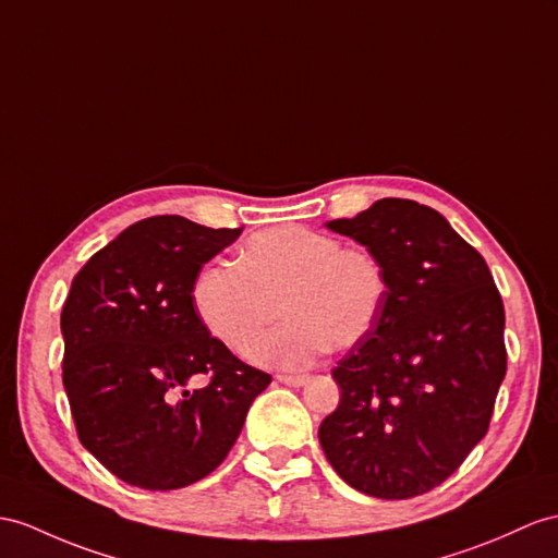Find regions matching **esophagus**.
Wrapping results in <instances>:
<instances>
[{
	"label": "esophagus",
	"instance_id": "1",
	"mask_svg": "<svg viewBox=\"0 0 558 558\" xmlns=\"http://www.w3.org/2000/svg\"><path fill=\"white\" fill-rule=\"evenodd\" d=\"M277 381H279V384H287V386L298 388V386H303V384L307 381V376H305V374H279V376H277Z\"/></svg>",
	"mask_w": 558,
	"mask_h": 558
}]
</instances>
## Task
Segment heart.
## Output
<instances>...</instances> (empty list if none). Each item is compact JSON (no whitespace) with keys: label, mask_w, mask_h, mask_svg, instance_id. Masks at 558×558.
Instances as JSON below:
<instances>
[{"label":"heart","mask_w":558,"mask_h":558,"mask_svg":"<svg viewBox=\"0 0 558 558\" xmlns=\"http://www.w3.org/2000/svg\"><path fill=\"white\" fill-rule=\"evenodd\" d=\"M386 295V267L372 248L298 225L253 234L239 263H208L192 287L198 317L217 341L241 357L255 348L257 362L283 369L312 364L329 345H357L381 317ZM279 308L290 319L262 342Z\"/></svg>","instance_id":"obj_1"}]
</instances>
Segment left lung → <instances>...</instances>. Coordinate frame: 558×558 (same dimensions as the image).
<instances>
[{
	"label": "left lung",
	"instance_id": "8db88e82",
	"mask_svg": "<svg viewBox=\"0 0 558 558\" xmlns=\"http://www.w3.org/2000/svg\"><path fill=\"white\" fill-rule=\"evenodd\" d=\"M326 227L381 257L388 295L333 366L341 400L319 426L322 450L364 495H424L490 426L507 374L505 303L483 255L416 201L381 198Z\"/></svg>",
	"mask_w": 558,
	"mask_h": 558
}]
</instances>
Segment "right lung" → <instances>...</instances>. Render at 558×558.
I'll list each match as a JSON object with an SVG mask.
<instances>
[{"label": "right lung", "instance_id": "add662e5", "mask_svg": "<svg viewBox=\"0 0 558 558\" xmlns=\"http://www.w3.org/2000/svg\"><path fill=\"white\" fill-rule=\"evenodd\" d=\"M239 234L180 215L146 217L94 253L71 283L61 369L77 438L134 487L177 490L206 478L271 384L194 310L201 267ZM198 373L209 384L189 391Z\"/></svg>", "mask_w": 558, "mask_h": 558}]
</instances>
